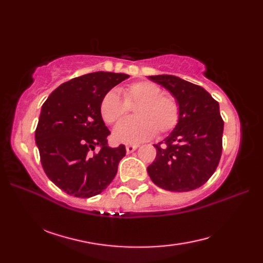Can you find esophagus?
I'll use <instances>...</instances> for the list:
<instances>
[{"instance_id": "esophagus-1", "label": "esophagus", "mask_w": 263, "mask_h": 263, "mask_svg": "<svg viewBox=\"0 0 263 263\" xmlns=\"http://www.w3.org/2000/svg\"><path fill=\"white\" fill-rule=\"evenodd\" d=\"M137 148H138L137 144H127V146L125 147V149H126V153H127V154H131V153H133Z\"/></svg>"}]
</instances>
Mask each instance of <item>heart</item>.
I'll list each match as a JSON object with an SVG mask.
<instances>
[{"instance_id": "1", "label": "heart", "mask_w": 263, "mask_h": 263, "mask_svg": "<svg viewBox=\"0 0 263 263\" xmlns=\"http://www.w3.org/2000/svg\"><path fill=\"white\" fill-rule=\"evenodd\" d=\"M106 92L100 100L99 111L108 124H115L134 106L136 117L121 122L113 131L117 142L138 143L152 138L156 132L164 135L172 131L180 121L181 110L176 98L163 93V89L152 81H137L122 89Z\"/></svg>"}]
</instances>
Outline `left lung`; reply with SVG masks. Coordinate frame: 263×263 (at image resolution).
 Wrapping results in <instances>:
<instances>
[{
    "label": "left lung",
    "instance_id": "8db88e82",
    "mask_svg": "<svg viewBox=\"0 0 263 263\" xmlns=\"http://www.w3.org/2000/svg\"><path fill=\"white\" fill-rule=\"evenodd\" d=\"M168 90L180 105L177 125L157 150L148 174L159 187L174 192L198 189L214 174L221 156L224 121L219 104L202 87L170 74L148 77Z\"/></svg>",
    "mask_w": 263,
    "mask_h": 263
}]
</instances>
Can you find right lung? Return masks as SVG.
I'll use <instances>...</instances> for the list:
<instances>
[{
	"label": "right lung",
	"mask_w": 263,
	"mask_h": 263,
	"mask_svg": "<svg viewBox=\"0 0 263 263\" xmlns=\"http://www.w3.org/2000/svg\"><path fill=\"white\" fill-rule=\"evenodd\" d=\"M128 76L98 71L64 82L42 106L35 140L47 177L65 193L90 198L102 193L117 173L125 147L108 146L100 115L104 95ZM96 146L97 154L90 155Z\"/></svg>",
	"instance_id": "right-lung-1"
}]
</instances>
